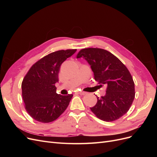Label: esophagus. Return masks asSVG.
<instances>
[{"label": "esophagus", "instance_id": "34e87169", "mask_svg": "<svg viewBox=\"0 0 157 157\" xmlns=\"http://www.w3.org/2000/svg\"><path fill=\"white\" fill-rule=\"evenodd\" d=\"M77 94H80V95H85V94H86V92H82V91H78V92H77Z\"/></svg>", "mask_w": 157, "mask_h": 157}]
</instances>
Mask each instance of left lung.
I'll return each instance as SVG.
<instances>
[{"instance_id": "8db88e82", "label": "left lung", "mask_w": 157, "mask_h": 157, "mask_svg": "<svg viewBox=\"0 0 157 157\" xmlns=\"http://www.w3.org/2000/svg\"><path fill=\"white\" fill-rule=\"evenodd\" d=\"M80 58L88 61L99 86H107L105 96H97V103L90 110L103 121L118 119L128 111L135 98L134 82L129 71L115 56L103 49H82L77 56Z\"/></svg>"}]
</instances>
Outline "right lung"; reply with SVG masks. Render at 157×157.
<instances>
[{"mask_svg": "<svg viewBox=\"0 0 157 157\" xmlns=\"http://www.w3.org/2000/svg\"><path fill=\"white\" fill-rule=\"evenodd\" d=\"M77 51L58 50L32 65L21 83L22 98L27 113L35 121L48 123L56 120L68 107L73 94L56 93L61 65Z\"/></svg>", "mask_w": 157, "mask_h": 157, "instance_id": "1", "label": "right lung"}]
</instances>
